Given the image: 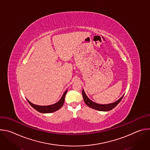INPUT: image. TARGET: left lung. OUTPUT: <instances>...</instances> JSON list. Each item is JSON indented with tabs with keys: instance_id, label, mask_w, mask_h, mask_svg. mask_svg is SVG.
I'll list each match as a JSON object with an SVG mask.
<instances>
[{
	"instance_id": "8db88e82",
	"label": "left lung",
	"mask_w": 150,
	"mask_h": 150,
	"mask_svg": "<svg viewBox=\"0 0 150 150\" xmlns=\"http://www.w3.org/2000/svg\"><path fill=\"white\" fill-rule=\"evenodd\" d=\"M82 97L84 100V102L85 103L88 107L90 108L97 110H99V111H109L112 110L113 108H115V107L120 103V101L122 100L123 96L120 98L117 101H115V103H111V104H99L97 103H96L93 101H92L91 100H90L87 96L85 94L83 90H82Z\"/></svg>"
}]
</instances>
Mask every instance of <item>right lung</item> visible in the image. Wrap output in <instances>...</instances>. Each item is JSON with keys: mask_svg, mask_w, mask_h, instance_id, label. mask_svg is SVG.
<instances>
[{"mask_svg": "<svg viewBox=\"0 0 150 150\" xmlns=\"http://www.w3.org/2000/svg\"><path fill=\"white\" fill-rule=\"evenodd\" d=\"M67 91H68V90H67L65 93H64L63 96L62 97L60 100L57 103H56L54 104H52V105H46V106L38 105H35V104L31 103L28 100H27V101H28V103L33 107V108L34 109H35L37 111H38L40 113H53L54 112L58 110L59 109H60L62 108V106L63 105L64 101H65V95H66Z\"/></svg>", "mask_w": 150, "mask_h": 150, "instance_id": "obj_1", "label": "right lung"}]
</instances>
